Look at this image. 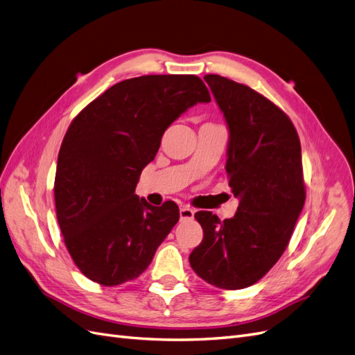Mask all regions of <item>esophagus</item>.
<instances>
[{"instance_id":"esophagus-1","label":"esophagus","mask_w":355,"mask_h":355,"mask_svg":"<svg viewBox=\"0 0 355 355\" xmlns=\"http://www.w3.org/2000/svg\"><path fill=\"white\" fill-rule=\"evenodd\" d=\"M179 214H180V220H189L194 218V210L189 209L188 206H184V207H180Z\"/></svg>"}]
</instances>
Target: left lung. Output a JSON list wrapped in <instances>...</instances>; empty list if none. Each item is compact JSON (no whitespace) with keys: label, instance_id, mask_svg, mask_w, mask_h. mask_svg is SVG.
<instances>
[{"label":"left lung","instance_id":"8db88e82","mask_svg":"<svg viewBox=\"0 0 355 355\" xmlns=\"http://www.w3.org/2000/svg\"><path fill=\"white\" fill-rule=\"evenodd\" d=\"M204 80L228 125L225 168L240 204L225 220L196 213L204 237L189 263L209 284L237 290L259 282L286 250L305 202L302 153L293 123L271 101L220 75Z\"/></svg>","mask_w":355,"mask_h":355}]
</instances>
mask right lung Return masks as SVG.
<instances>
[{
    "mask_svg": "<svg viewBox=\"0 0 355 355\" xmlns=\"http://www.w3.org/2000/svg\"><path fill=\"white\" fill-rule=\"evenodd\" d=\"M210 102L196 75H144L112 85L73 118L58 157L55 202L67 249L92 282H132L179 220V207L135 194L167 127Z\"/></svg>",
    "mask_w": 355,
    "mask_h": 355,
    "instance_id": "right-lung-1",
    "label": "right lung"
}]
</instances>
